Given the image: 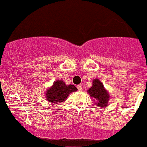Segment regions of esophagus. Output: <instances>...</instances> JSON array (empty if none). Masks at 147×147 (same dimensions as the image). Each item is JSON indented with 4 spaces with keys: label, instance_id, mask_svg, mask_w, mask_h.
Here are the masks:
<instances>
[{
    "label": "esophagus",
    "instance_id": "34e87169",
    "mask_svg": "<svg viewBox=\"0 0 147 147\" xmlns=\"http://www.w3.org/2000/svg\"><path fill=\"white\" fill-rule=\"evenodd\" d=\"M77 88H78V90H79V91H81V90H82V86H81L80 85H78V86H77Z\"/></svg>",
    "mask_w": 147,
    "mask_h": 147
}]
</instances>
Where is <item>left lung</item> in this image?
Here are the masks:
<instances>
[{"label":"left lung","mask_w":147,"mask_h":147,"mask_svg":"<svg viewBox=\"0 0 147 147\" xmlns=\"http://www.w3.org/2000/svg\"><path fill=\"white\" fill-rule=\"evenodd\" d=\"M90 97L96 99V104L99 107H105L108 105L110 96L108 91L105 89L103 84L98 79L92 80V86L88 90Z\"/></svg>","instance_id":"1"}]
</instances>
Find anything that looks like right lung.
I'll return each mask as SVG.
<instances>
[{
  "instance_id": "obj_1",
  "label": "right lung",
  "mask_w": 147,
  "mask_h": 147,
  "mask_svg": "<svg viewBox=\"0 0 147 147\" xmlns=\"http://www.w3.org/2000/svg\"><path fill=\"white\" fill-rule=\"evenodd\" d=\"M78 90L73 85H67L62 80H57L46 92V98L50 103H62L72 92Z\"/></svg>"
}]
</instances>
